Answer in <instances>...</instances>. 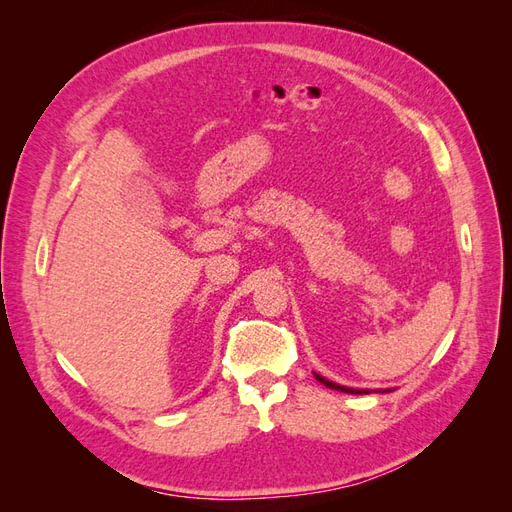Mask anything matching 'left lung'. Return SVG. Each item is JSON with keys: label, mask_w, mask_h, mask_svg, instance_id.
Segmentation results:
<instances>
[{"label": "left lung", "mask_w": 512, "mask_h": 512, "mask_svg": "<svg viewBox=\"0 0 512 512\" xmlns=\"http://www.w3.org/2000/svg\"><path fill=\"white\" fill-rule=\"evenodd\" d=\"M314 376H316L318 382H322L324 386H329V389H333V391H342V393H350V395H367V393H371V389H352V386L337 384V382H333V380H327L324 376L316 374V371H314ZM389 391H393V389H378L376 393H389Z\"/></svg>", "instance_id": "1"}]
</instances>
